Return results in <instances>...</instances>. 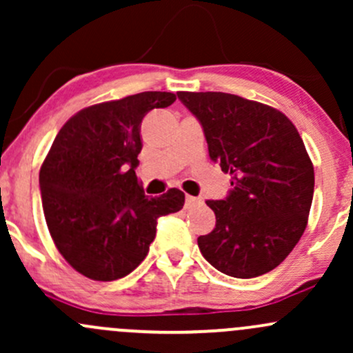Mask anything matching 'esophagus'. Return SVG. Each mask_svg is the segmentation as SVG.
I'll return each instance as SVG.
<instances>
[{
  "label": "esophagus",
  "mask_w": 353,
  "mask_h": 353,
  "mask_svg": "<svg viewBox=\"0 0 353 353\" xmlns=\"http://www.w3.org/2000/svg\"><path fill=\"white\" fill-rule=\"evenodd\" d=\"M196 203H202V199H199V196H192V195L185 196V207L187 208L196 205Z\"/></svg>",
  "instance_id": "obj_1"
}]
</instances>
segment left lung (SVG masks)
<instances>
[{
  "mask_svg": "<svg viewBox=\"0 0 353 353\" xmlns=\"http://www.w3.org/2000/svg\"><path fill=\"white\" fill-rule=\"evenodd\" d=\"M202 124L208 154L232 188L207 200L215 229L199 237L202 256L232 278H257L286 259L301 239L314 172L294 124L274 108L225 92H176Z\"/></svg>",
  "mask_w": 353,
  "mask_h": 353,
  "instance_id": "1",
  "label": "left lung"
}]
</instances>
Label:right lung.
<instances>
[{
  "label": "right lung",
  "instance_id": "1",
  "mask_svg": "<svg viewBox=\"0 0 353 353\" xmlns=\"http://www.w3.org/2000/svg\"><path fill=\"white\" fill-rule=\"evenodd\" d=\"M175 101L173 92L154 90L101 102L57 134L40 168L41 205L59 252L85 278L130 274L150 251L158 219L183 208V192L150 199L134 172L143 117Z\"/></svg>",
  "mask_w": 353,
  "mask_h": 353
}]
</instances>
